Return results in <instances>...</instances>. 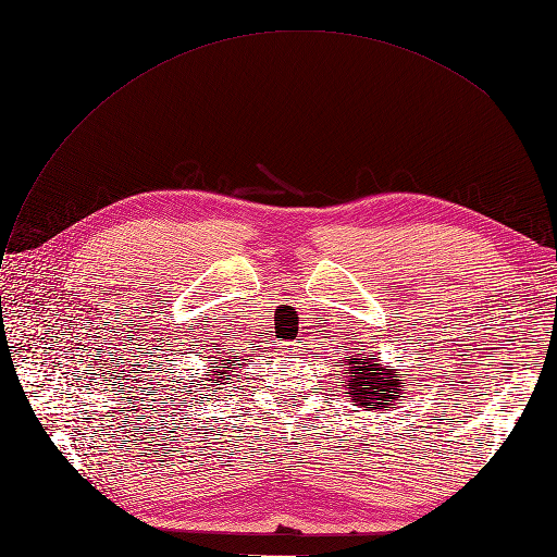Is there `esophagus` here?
Here are the masks:
<instances>
[{"label": "esophagus", "mask_w": 557, "mask_h": 557, "mask_svg": "<svg viewBox=\"0 0 557 557\" xmlns=\"http://www.w3.org/2000/svg\"><path fill=\"white\" fill-rule=\"evenodd\" d=\"M299 348H301L299 343H283L281 352H283V355H297V352H299Z\"/></svg>", "instance_id": "esophagus-1"}]
</instances>
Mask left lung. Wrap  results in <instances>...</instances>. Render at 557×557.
<instances>
[{"label": "left lung", "instance_id": "left-lung-1", "mask_svg": "<svg viewBox=\"0 0 557 557\" xmlns=\"http://www.w3.org/2000/svg\"><path fill=\"white\" fill-rule=\"evenodd\" d=\"M341 367L345 371V394L363 410L380 412L392 408L406 394V382L400 380L398 369L385 367L377 355H350L341 359Z\"/></svg>", "mask_w": 557, "mask_h": 557}]
</instances>
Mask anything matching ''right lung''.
Masks as SVG:
<instances>
[{
	"label": "right lung",
	"instance_id": "add662e5",
	"mask_svg": "<svg viewBox=\"0 0 557 557\" xmlns=\"http://www.w3.org/2000/svg\"><path fill=\"white\" fill-rule=\"evenodd\" d=\"M219 350V348H214ZM242 357L233 355V352H216L214 357H209V377H200V382H216V385H230V380L235 377V373H239L244 369ZM216 385H202V389L209 392V387Z\"/></svg>",
	"mask_w": 557,
	"mask_h": 557
}]
</instances>
